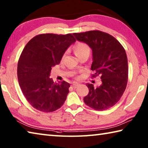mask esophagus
Instances as JSON below:
<instances>
[{
    "label": "esophagus",
    "mask_w": 148,
    "mask_h": 148,
    "mask_svg": "<svg viewBox=\"0 0 148 148\" xmlns=\"http://www.w3.org/2000/svg\"><path fill=\"white\" fill-rule=\"evenodd\" d=\"M79 86V84H77V83H75V84H73L72 85V87H73V88H76V87H77Z\"/></svg>",
    "instance_id": "esophagus-1"
}]
</instances>
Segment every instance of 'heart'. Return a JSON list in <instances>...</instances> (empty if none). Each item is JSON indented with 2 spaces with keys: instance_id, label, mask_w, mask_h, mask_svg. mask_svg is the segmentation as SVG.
I'll list each match as a JSON object with an SVG mask.
<instances>
[{
  "instance_id": "obj_1",
  "label": "heart",
  "mask_w": 148,
  "mask_h": 148,
  "mask_svg": "<svg viewBox=\"0 0 148 148\" xmlns=\"http://www.w3.org/2000/svg\"><path fill=\"white\" fill-rule=\"evenodd\" d=\"M90 53L89 47L85 43H78L76 45V47H75V54L76 55L77 57L84 53ZM65 55H66V53L64 54L63 57H62V59L64 57Z\"/></svg>"
}]
</instances>
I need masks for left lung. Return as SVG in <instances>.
Returning a JSON list of instances; mask_svg holds the SVG:
<instances>
[{"label": "left lung", "mask_w": 148, "mask_h": 148, "mask_svg": "<svg viewBox=\"0 0 148 148\" xmlns=\"http://www.w3.org/2000/svg\"><path fill=\"white\" fill-rule=\"evenodd\" d=\"M77 41L88 45L92 50L91 70L93 76H101L102 84L95 88L87 84L89 93L85 104L96 110L110 108L119 101L126 89L128 62L123 47L111 35L99 31L74 33Z\"/></svg>", "instance_id": "left-lung-1"}]
</instances>
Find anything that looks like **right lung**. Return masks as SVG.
<instances>
[{
    "label": "right lung",
    "instance_id": "1",
    "mask_svg": "<svg viewBox=\"0 0 148 148\" xmlns=\"http://www.w3.org/2000/svg\"><path fill=\"white\" fill-rule=\"evenodd\" d=\"M76 40L71 34H42L27 44L17 64L19 86L30 104L43 112L61 108L69 92L66 82L54 83L52 67L59 64L65 51Z\"/></svg>",
    "mask_w": 148,
    "mask_h": 148
}]
</instances>
